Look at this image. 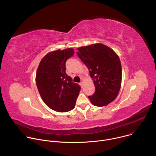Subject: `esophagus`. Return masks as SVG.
I'll return each instance as SVG.
<instances>
[{"instance_id":"esophagus-1","label":"esophagus","mask_w":156,"mask_h":156,"mask_svg":"<svg viewBox=\"0 0 156 156\" xmlns=\"http://www.w3.org/2000/svg\"><path fill=\"white\" fill-rule=\"evenodd\" d=\"M83 83H84V81H81V83H80V84H81V86H83Z\"/></svg>"}]
</instances>
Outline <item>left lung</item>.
Returning a JSON list of instances; mask_svg holds the SVG:
<instances>
[{
  "label": "left lung",
  "instance_id": "obj_1",
  "mask_svg": "<svg viewBox=\"0 0 156 156\" xmlns=\"http://www.w3.org/2000/svg\"><path fill=\"white\" fill-rule=\"evenodd\" d=\"M78 51L96 87L95 93L88 98L95 106L108 105L117 98L121 87L122 66L118 55L100 43L80 47Z\"/></svg>",
  "mask_w": 156,
  "mask_h": 156
}]
</instances>
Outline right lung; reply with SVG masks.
I'll return each instance as SVG.
<instances>
[{"instance_id": "1", "label": "right lung", "mask_w": 156, "mask_h": 156, "mask_svg": "<svg viewBox=\"0 0 156 156\" xmlns=\"http://www.w3.org/2000/svg\"><path fill=\"white\" fill-rule=\"evenodd\" d=\"M73 55L72 48L51 52L42 58L36 72V83L40 96L56 112L73 109L81 90L65 72V62Z\"/></svg>"}]
</instances>
